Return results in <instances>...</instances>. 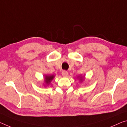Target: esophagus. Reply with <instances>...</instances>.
<instances>
[{
  "label": "esophagus",
  "mask_w": 127,
  "mask_h": 127,
  "mask_svg": "<svg viewBox=\"0 0 127 127\" xmlns=\"http://www.w3.org/2000/svg\"><path fill=\"white\" fill-rule=\"evenodd\" d=\"M62 76H63V77H67L68 74V72L67 71H62Z\"/></svg>",
  "instance_id": "esophagus-1"
}]
</instances>
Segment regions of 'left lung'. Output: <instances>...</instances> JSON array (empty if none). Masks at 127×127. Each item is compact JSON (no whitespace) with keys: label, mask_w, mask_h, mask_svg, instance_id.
<instances>
[{"label":"left lung","mask_w":127,"mask_h":127,"mask_svg":"<svg viewBox=\"0 0 127 127\" xmlns=\"http://www.w3.org/2000/svg\"><path fill=\"white\" fill-rule=\"evenodd\" d=\"M81 80H82V79H81Z\"/></svg>","instance_id":"left-lung-1"}]
</instances>
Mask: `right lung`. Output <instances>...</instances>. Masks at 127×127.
<instances>
[{
    "mask_svg": "<svg viewBox=\"0 0 127 127\" xmlns=\"http://www.w3.org/2000/svg\"><path fill=\"white\" fill-rule=\"evenodd\" d=\"M54 76H46L45 77V82L46 84H49L50 81L54 78Z\"/></svg>",
    "mask_w": 127,
    "mask_h": 127,
    "instance_id": "add662e5",
    "label": "right lung"
}]
</instances>
